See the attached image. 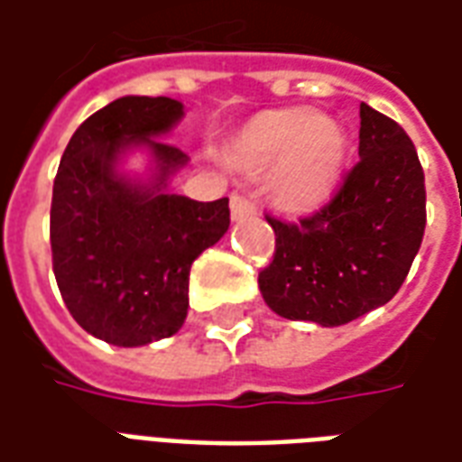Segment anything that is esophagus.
I'll use <instances>...</instances> for the list:
<instances>
[{
  "label": "esophagus",
  "instance_id": "1",
  "mask_svg": "<svg viewBox=\"0 0 462 462\" xmlns=\"http://www.w3.org/2000/svg\"><path fill=\"white\" fill-rule=\"evenodd\" d=\"M230 210H232V220H245V217L257 215V205H254L250 198H245V195H232Z\"/></svg>",
  "mask_w": 462,
  "mask_h": 462
}]
</instances>
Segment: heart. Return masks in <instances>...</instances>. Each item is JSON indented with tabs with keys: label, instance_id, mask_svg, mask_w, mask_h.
Returning a JSON list of instances; mask_svg holds the SVG:
<instances>
[{
	"label": "heart",
	"instance_id": "1",
	"mask_svg": "<svg viewBox=\"0 0 462 462\" xmlns=\"http://www.w3.org/2000/svg\"><path fill=\"white\" fill-rule=\"evenodd\" d=\"M346 141L334 121L304 108L267 111L252 118L237 138L232 161L247 175L272 172L274 202L310 212L329 200L344 165Z\"/></svg>",
	"mask_w": 462,
	"mask_h": 462
}]
</instances>
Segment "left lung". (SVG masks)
<instances>
[{
	"label": "left lung",
	"instance_id": "left-lung-1",
	"mask_svg": "<svg viewBox=\"0 0 462 462\" xmlns=\"http://www.w3.org/2000/svg\"><path fill=\"white\" fill-rule=\"evenodd\" d=\"M274 254L260 290L284 319L339 327L401 290L426 230V178L393 118L361 104L358 161L331 200L297 222L264 215Z\"/></svg>",
	"mask_w": 462,
	"mask_h": 462
}]
</instances>
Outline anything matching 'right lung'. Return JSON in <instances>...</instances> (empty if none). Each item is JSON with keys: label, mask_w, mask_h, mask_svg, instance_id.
<instances>
[{"label": "right lung", "mask_w": 462, "mask_h": 462, "mask_svg": "<svg viewBox=\"0 0 462 462\" xmlns=\"http://www.w3.org/2000/svg\"><path fill=\"white\" fill-rule=\"evenodd\" d=\"M182 104L123 96L88 116L66 145L51 198V262L66 310L114 346L172 337L188 317L192 262L230 227L227 198L198 202L165 192L188 155L161 141ZM145 144L159 162L151 186L115 172L125 147Z\"/></svg>", "instance_id": "right-lung-1"}]
</instances>
